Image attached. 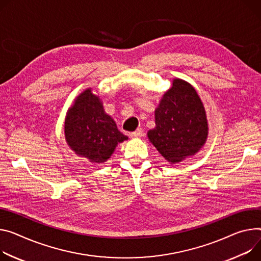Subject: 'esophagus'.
I'll use <instances>...</instances> for the list:
<instances>
[{"mask_svg":"<svg viewBox=\"0 0 261 261\" xmlns=\"http://www.w3.org/2000/svg\"><path fill=\"white\" fill-rule=\"evenodd\" d=\"M144 135V130L141 129V128H138V129H136L134 132H131L130 133V136L132 137V138H138V137H141Z\"/></svg>","mask_w":261,"mask_h":261,"instance_id":"esophagus-1","label":"esophagus"}]
</instances>
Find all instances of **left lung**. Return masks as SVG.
Wrapping results in <instances>:
<instances>
[{
    "label": "left lung",
    "mask_w": 261,
    "mask_h": 261,
    "mask_svg": "<svg viewBox=\"0 0 261 261\" xmlns=\"http://www.w3.org/2000/svg\"><path fill=\"white\" fill-rule=\"evenodd\" d=\"M156 127L148 137L171 163L193 156L204 146L208 135L205 108L196 89L175 79L155 109Z\"/></svg>",
    "instance_id": "left-lung-1"
}]
</instances>
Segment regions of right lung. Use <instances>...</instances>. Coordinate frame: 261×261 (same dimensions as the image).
<instances>
[{
  "mask_svg": "<svg viewBox=\"0 0 261 261\" xmlns=\"http://www.w3.org/2000/svg\"><path fill=\"white\" fill-rule=\"evenodd\" d=\"M64 134L70 149L94 163L105 162L117 144L128 139L105 113L100 98L90 88L80 93L68 109Z\"/></svg>",
  "mask_w": 261,
  "mask_h": 261,
  "instance_id": "right-lung-1",
  "label": "right lung"
}]
</instances>
